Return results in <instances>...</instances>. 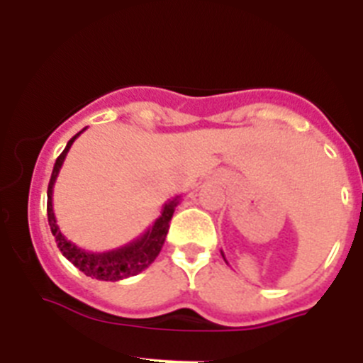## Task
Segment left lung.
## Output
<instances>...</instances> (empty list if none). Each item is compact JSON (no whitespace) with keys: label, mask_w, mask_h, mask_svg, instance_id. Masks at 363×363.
Masks as SVG:
<instances>
[{"label":"left lung","mask_w":363,"mask_h":363,"mask_svg":"<svg viewBox=\"0 0 363 363\" xmlns=\"http://www.w3.org/2000/svg\"><path fill=\"white\" fill-rule=\"evenodd\" d=\"M222 256H223V252H222ZM223 259H225V258H223Z\"/></svg>","instance_id":"obj_1"}]
</instances>
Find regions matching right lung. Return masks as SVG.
Segmentation results:
<instances>
[{
	"label": "right lung",
	"instance_id": "1",
	"mask_svg": "<svg viewBox=\"0 0 363 363\" xmlns=\"http://www.w3.org/2000/svg\"><path fill=\"white\" fill-rule=\"evenodd\" d=\"M86 128L74 134L69 141H67L66 148L62 150V154L57 157L55 166H53L52 179H50L48 184V223L50 229H52V235L55 236L57 247L60 249L64 258L69 259L74 267L79 270H82L86 276L94 277V279L100 281H120L127 279V277L135 276V274L143 272L145 269L154 263V259L157 258V254L161 252L162 245H164L166 233L170 228V220L174 216L175 208L181 202V195L170 199L162 206V211L159 215V218H155V222L152 223L150 228L143 233L141 236H138L135 240L128 242L127 245L118 247L113 250H104V252H91V250H84L80 247L74 245L73 242L66 238V236L60 233L59 225H57L55 213H53V186H55L57 177H59V172L64 164V159H66L67 152H69L71 145L74 143V140L79 138Z\"/></svg>",
	"mask_w": 363,
	"mask_h": 363
}]
</instances>
